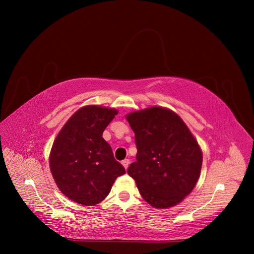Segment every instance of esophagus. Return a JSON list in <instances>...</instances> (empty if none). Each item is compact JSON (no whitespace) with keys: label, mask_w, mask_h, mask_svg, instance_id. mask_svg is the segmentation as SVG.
<instances>
[{"label":"esophagus","mask_w":254,"mask_h":254,"mask_svg":"<svg viewBox=\"0 0 254 254\" xmlns=\"http://www.w3.org/2000/svg\"><path fill=\"white\" fill-rule=\"evenodd\" d=\"M122 164H123V166L125 167V169L127 170V168H128V165H129V159H124V161L122 162Z\"/></svg>","instance_id":"1"}]
</instances>
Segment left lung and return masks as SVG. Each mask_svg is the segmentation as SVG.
<instances>
[{"label": "left lung", "mask_w": 254, "mask_h": 254, "mask_svg": "<svg viewBox=\"0 0 254 254\" xmlns=\"http://www.w3.org/2000/svg\"><path fill=\"white\" fill-rule=\"evenodd\" d=\"M135 132L137 161L127 174L146 202L157 209L181 203L198 180L203 152L181 117L164 107L126 116Z\"/></svg>", "instance_id": "8db88e82"}]
</instances>
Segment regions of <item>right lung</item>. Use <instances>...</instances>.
<instances>
[{"instance_id": "obj_1", "label": "right lung", "mask_w": 254, "mask_h": 254, "mask_svg": "<svg viewBox=\"0 0 254 254\" xmlns=\"http://www.w3.org/2000/svg\"><path fill=\"white\" fill-rule=\"evenodd\" d=\"M117 113L109 107L84 106L69 118L52 144V177L62 193L75 203L98 205L109 194L116 178L126 173L103 138Z\"/></svg>"}]
</instances>
